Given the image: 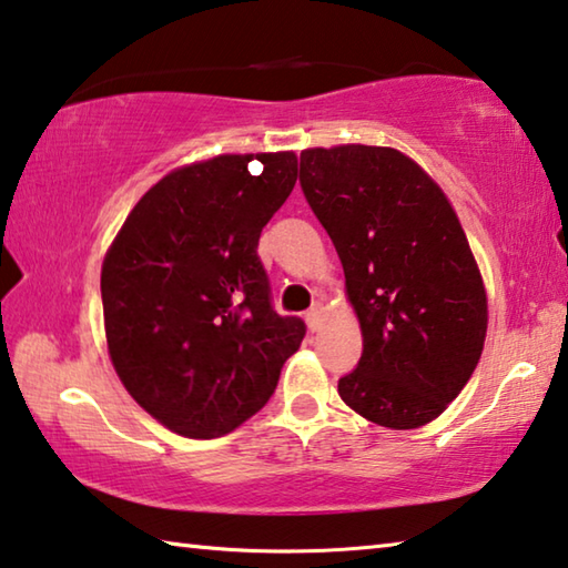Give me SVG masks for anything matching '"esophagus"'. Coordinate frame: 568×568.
<instances>
[{"mask_svg": "<svg viewBox=\"0 0 568 568\" xmlns=\"http://www.w3.org/2000/svg\"><path fill=\"white\" fill-rule=\"evenodd\" d=\"M305 323H307V328H311V331H318L321 328V323H323V303H313L311 311L305 313Z\"/></svg>", "mask_w": 568, "mask_h": 568, "instance_id": "34e87169", "label": "esophagus"}]
</instances>
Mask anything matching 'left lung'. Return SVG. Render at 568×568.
Masks as SVG:
<instances>
[{"label":"left lung","instance_id":"obj_1","mask_svg":"<svg viewBox=\"0 0 568 568\" xmlns=\"http://www.w3.org/2000/svg\"><path fill=\"white\" fill-rule=\"evenodd\" d=\"M301 187L361 321L341 398L378 426H426L464 390L486 338L484 281L454 207L393 148L305 150Z\"/></svg>","mask_w":568,"mask_h":568}]
</instances>
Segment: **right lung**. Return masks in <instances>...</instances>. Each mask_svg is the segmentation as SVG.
<instances>
[{
	"label": "right lung",
	"instance_id": "obj_1",
	"mask_svg": "<svg viewBox=\"0 0 568 568\" xmlns=\"http://www.w3.org/2000/svg\"><path fill=\"white\" fill-rule=\"evenodd\" d=\"M297 180L293 152L220 155L150 187L102 263L104 333L130 396L217 438L275 393L305 323L277 315L257 240Z\"/></svg>",
	"mask_w": 568,
	"mask_h": 568
}]
</instances>
